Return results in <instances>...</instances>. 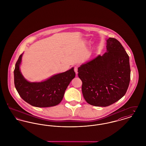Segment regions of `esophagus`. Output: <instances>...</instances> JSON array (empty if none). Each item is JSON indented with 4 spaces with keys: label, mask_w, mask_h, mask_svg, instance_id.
Instances as JSON below:
<instances>
[{
    "label": "esophagus",
    "mask_w": 146,
    "mask_h": 146,
    "mask_svg": "<svg viewBox=\"0 0 146 146\" xmlns=\"http://www.w3.org/2000/svg\"><path fill=\"white\" fill-rule=\"evenodd\" d=\"M74 71H75V72H76V74H78V67H76V66L74 67Z\"/></svg>",
    "instance_id": "1"
}]
</instances>
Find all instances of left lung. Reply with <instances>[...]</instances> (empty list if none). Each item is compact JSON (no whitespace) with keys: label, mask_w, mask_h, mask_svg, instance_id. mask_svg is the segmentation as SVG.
Here are the masks:
<instances>
[{"label":"left lung","mask_w":146,"mask_h":146,"mask_svg":"<svg viewBox=\"0 0 146 146\" xmlns=\"http://www.w3.org/2000/svg\"><path fill=\"white\" fill-rule=\"evenodd\" d=\"M107 52L78 68L84 98L89 104L107 107L125 95L130 80L129 57L117 39L107 40Z\"/></svg>","instance_id":"left-lung-1"}]
</instances>
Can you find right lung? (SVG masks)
<instances>
[{"instance_id": "add662e5", "label": "right lung", "mask_w": 146, "mask_h": 146, "mask_svg": "<svg viewBox=\"0 0 146 146\" xmlns=\"http://www.w3.org/2000/svg\"><path fill=\"white\" fill-rule=\"evenodd\" d=\"M22 55L19 56L14 71L15 86L20 97L36 107H49L59 104L70 82L76 76L74 68L51 76L44 82H29L20 70Z\"/></svg>"}]
</instances>
